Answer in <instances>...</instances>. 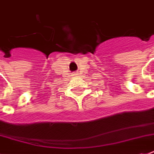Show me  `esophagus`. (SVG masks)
Returning a JSON list of instances; mask_svg holds the SVG:
<instances>
[{"label":"esophagus","mask_w":154,"mask_h":154,"mask_svg":"<svg viewBox=\"0 0 154 154\" xmlns=\"http://www.w3.org/2000/svg\"><path fill=\"white\" fill-rule=\"evenodd\" d=\"M72 76H75V77H78V72H75V74H73Z\"/></svg>","instance_id":"1"}]
</instances>
